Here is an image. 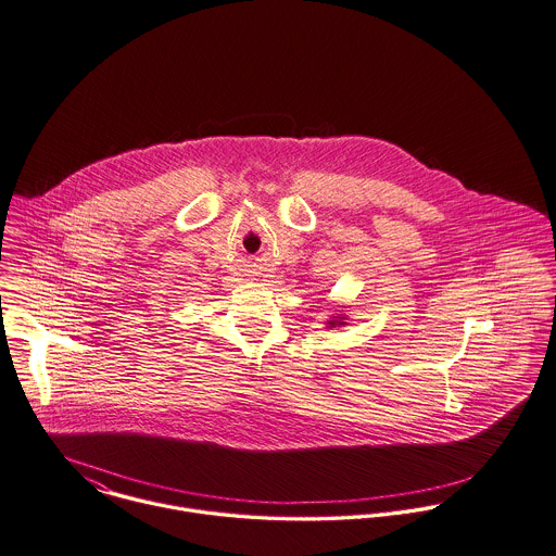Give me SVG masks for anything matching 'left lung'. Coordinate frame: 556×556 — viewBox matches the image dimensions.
I'll return each mask as SVG.
<instances>
[{"mask_svg": "<svg viewBox=\"0 0 556 556\" xmlns=\"http://www.w3.org/2000/svg\"><path fill=\"white\" fill-rule=\"evenodd\" d=\"M344 320H346V316L340 314V316H331V320H327V325H329V327H342V325H346Z\"/></svg>", "mask_w": 556, "mask_h": 556, "instance_id": "1", "label": "left lung"}]
</instances>
